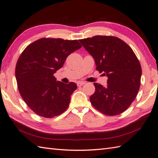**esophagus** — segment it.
Here are the masks:
<instances>
[{
  "instance_id": "34e87169",
  "label": "esophagus",
  "mask_w": 158,
  "mask_h": 158,
  "mask_svg": "<svg viewBox=\"0 0 158 158\" xmlns=\"http://www.w3.org/2000/svg\"><path fill=\"white\" fill-rule=\"evenodd\" d=\"M85 83L83 82V81H78L77 83V85L78 87H81V86L83 85Z\"/></svg>"
}]
</instances>
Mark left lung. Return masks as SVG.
Instances as JSON below:
<instances>
[{
  "label": "left lung",
  "mask_w": 158,
  "mask_h": 158,
  "mask_svg": "<svg viewBox=\"0 0 158 158\" xmlns=\"http://www.w3.org/2000/svg\"><path fill=\"white\" fill-rule=\"evenodd\" d=\"M79 41L94 58L96 70L108 77L106 87L94 83L91 104L108 116L124 112L140 87L142 71L136 55L122 40L113 36L96 35Z\"/></svg>",
  "instance_id": "8db88e82"
}]
</instances>
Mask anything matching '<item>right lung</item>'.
I'll return each mask as SVG.
<instances>
[{"label":"right lung","instance_id":"right-lung-1","mask_svg":"<svg viewBox=\"0 0 158 158\" xmlns=\"http://www.w3.org/2000/svg\"><path fill=\"white\" fill-rule=\"evenodd\" d=\"M81 48L77 40L42 38L21 53L15 68L18 89L36 114L52 118L69 107L77 84L58 81L53 75L63 66L69 54Z\"/></svg>","mask_w":158,"mask_h":158}]
</instances>
